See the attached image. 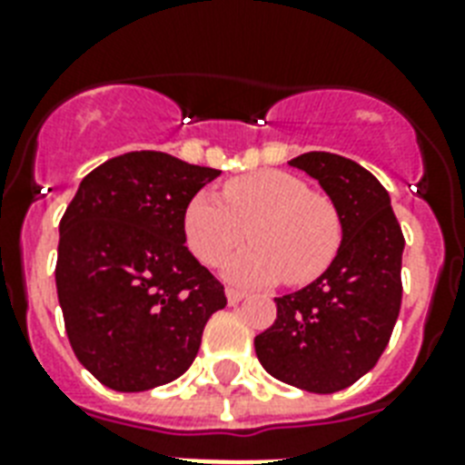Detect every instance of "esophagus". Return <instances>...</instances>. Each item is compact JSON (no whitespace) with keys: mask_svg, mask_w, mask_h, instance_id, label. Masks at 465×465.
Listing matches in <instances>:
<instances>
[{"mask_svg":"<svg viewBox=\"0 0 465 465\" xmlns=\"http://www.w3.org/2000/svg\"><path fill=\"white\" fill-rule=\"evenodd\" d=\"M243 297H246V292L233 290V287H226V302H229V304H239Z\"/></svg>","mask_w":465,"mask_h":465,"instance_id":"34e87169","label":"esophagus"}]
</instances>
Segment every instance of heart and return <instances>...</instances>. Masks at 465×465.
Instances as JSON below:
<instances>
[{"label": "heart", "instance_id": "1", "mask_svg": "<svg viewBox=\"0 0 465 465\" xmlns=\"http://www.w3.org/2000/svg\"><path fill=\"white\" fill-rule=\"evenodd\" d=\"M226 272L246 284L316 280L342 243V219L328 195L311 193L284 171H255L222 185V200L197 193L183 214L188 248L204 265H219L246 236Z\"/></svg>", "mask_w": 465, "mask_h": 465}]
</instances>
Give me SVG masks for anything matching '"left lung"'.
Listing matches in <instances>:
<instances>
[{
    "label": "left lung",
    "mask_w": 465,
    "mask_h": 465,
    "mask_svg": "<svg viewBox=\"0 0 465 465\" xmlns=\"http://www.w3.org/2000/svg\"><path fill=\"white\" fill-rule=\"evenodd\" d=\"M321 183L342 219V243L323 275L277 297L255 335L262 369L309 393H335L374 369L396 325L403 232L381 183L357 161L309 152L290 161Z\"/></svg>",
    "instance_id": "left-lung-1"
}]
</instances>
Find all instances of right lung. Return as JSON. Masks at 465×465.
<instances>
[{
  "label": "right lung",
  "mask_w": 465,
  "mask_h": 465,
  "mask_svg": "<svg viewBox=\"0 0 465 465\" xmlns=\"http://www.w3.org/2000/svg\"><path fill=\"white\" fill-rule=\"evenodd\" d=\"M222 171L163 152L94 168L60 222L57 299L76 360L137 393L188 371L224 284L185 246V207Z\"/></svg>",
  "instance_id": "obj_1"
}]
</instances>
